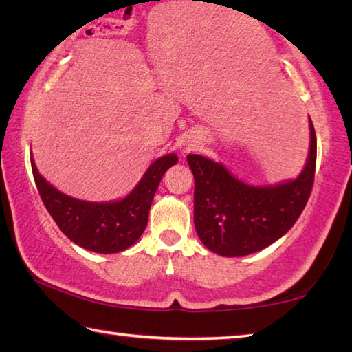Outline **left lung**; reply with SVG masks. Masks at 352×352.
<instances>
[{"mask_svg": "<svg viewBox=\"0 0 352 352\" xmlns=\"http://www.w3.org/2000/svg\"><path fill=\"white\" fill-rule=\"evenodd\" d=\"M311 147L295 180L252 186L222 164L188 155L194 174V225L204 245L226 258L247 256L272 245L295 225L311 195L317 164V136L309 118Z\"/></svg>", "mask_w": 352, "mask_h": 352, "instance_id": "left-lung-1", "label": "left lung"}]
</instances>
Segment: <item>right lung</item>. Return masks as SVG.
<instances>
[{"mask_svg":"<svg viewBox=\"0 0 352 352\" xmlns=\"http://www.w3.org/2000/svg\"><path fill=\"white\" fill-rule=\"evenodd\" d=\"M177 162L175 153L155 160L132 192L107 204L69 197L40 175L32 158L31 166L43 205L62 233L82 248L111 254L132 247L144 233L158 184L164 172Z\"/></svg>","mask_w":352,"mask_h":352,"instance_id":"right-lung-1","label":"right lung"}]
</instances>
